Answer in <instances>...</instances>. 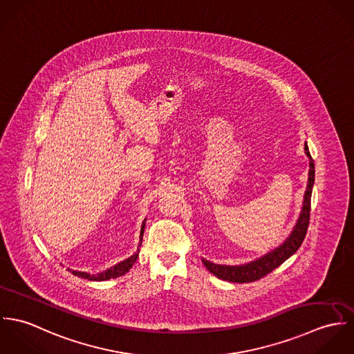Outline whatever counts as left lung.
<instances>
[{
	"label": "left lung",
	"instance_id": "left-lung-1",
	"mask_svg": "<svg viewBox=\"0 0 354 354\" xmlns=\"http://www.w3.org/2000/svg\"><path fill=\"white\" fill-rule=\"evenodd\" d=\"M304 150L306 156L309 158V173H308V185L304 195L303 209L300 212V216L297 219L296 226L293 227L290 236L281 244L278 248L272 250L271 252L266 253L264 256L250 261L247 264L241 266H225V264H215L205 259H203V263L205 268L218 277L219 279L229 281V282H237V283H247L257 281L267 274H270L272 270L279 267L285 260H288L293 253L297 252L300 245L303 244L308 225H309V211H310V196H312V188L315 183V163L309 153L306 143L304 145Z\"/></svg>",
	"mask_w": 354,
	"mask_h": 354
}]
</instances>
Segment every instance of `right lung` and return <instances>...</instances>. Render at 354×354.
<instances>
[{"instance_id": "add662e5", "label": "right lung", "mask_w": 354, "mask_h": 354, "mask_svg": "<svg viewBox=\"0 0 354 354\" xmlns=\"http://www.w3.org/2000/svg\"><path fill=\"white\" fill-rule=\"evenodd\" d=\"M145 221H146V219H145ZM145 226H146V223L143 222L142 230H140V243H139V247H140V244H142V239H143V233H145ZM138 256H139V250H138V252L133 253L131 257H128V259L120 261L118 264H115V266L107 268V270L103 271V272H100L98 275H91V274H88V272H82V271H73V270H69V268H68V270H69L73 275L80 277V278H84V279H90V281H107V279H110V278H117V277L124 275L125 272H128L129 268L135 264Z\"/></svg>"}]
</instances>
